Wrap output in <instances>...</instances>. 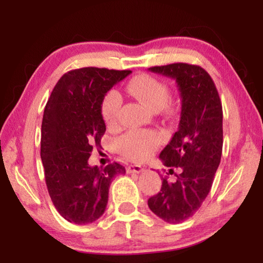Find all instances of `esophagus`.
<instances>
[{
	"mask_svg": "<svg viewBox=\"0 0 263 263\" xmlns=\"http://www.w3.org/2000/svg\"><path fill=\"white\" fill-rule=\"evenodd\" d=\"M142 171H144V168H142L141 166H137V164H135V166L127 167L128 173H137V174H139V173H141Z\"/></svg>",
	"mask_w": 263,
	"mask_h": 263,
	"instance_id": "obj_1",
	"label": "esophagus"
}]
</instances>
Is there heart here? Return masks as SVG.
I'll list each match as a JSON object with an SVG mask.
<instances>
[{
	"label": "heart",
	"mask_w": 263,
	"mask_h": 263,
	"mask_svg": "<svg viewBox=\"0 0 263 263\" xmlns=\"http://www.w3.org/2000/svg\"><path fill=\"white\" fill-rule=\"evenodd\" d=\"M126 90L153 111L162 110L169 99L166 86L147 74H139L133 78L128 82ZM122 103V96L115 89L105 94L101 111L108 126H115L118 123ZM160 142L161 138L153 131L131 130L118 140V149L131 161L140 162L148 159L157 151Z\"/></svg>",
	"instance_id": "1"
}]
</instances>
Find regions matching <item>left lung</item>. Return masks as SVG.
I'll use <instances>...</instances> for the list:
<instances>
[{
	"instance_id": "1",
	"label": "left lung",
	"mask_w": 263,
	"mask_h": 263,
	"mask_svg": "<svg viewBox=\"0 0 263 263\" xmlns=\"http://www.w3.org/2000/svg\"><path fill=\"white\" fill-rule=\"evenodd\" d=\"M148 70L174 80L180 91L179 128L159 158L169 174L174 168L181 173L174 182L162 177L160 193L148 199L151 211L169 224H179L201 208L220 163L221 102L211 77L199 66L179 62Z\"/></svg>"
}]
</instances>
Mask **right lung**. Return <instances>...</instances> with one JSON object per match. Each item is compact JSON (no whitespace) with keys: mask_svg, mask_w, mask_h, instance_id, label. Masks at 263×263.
<instances>
[{"mask_svg":"<svg viewBox=\"0 0 263 263\" xmlns=\"http://www.w3.org/2000/svg\"><path fill=\"white\" fill-rule=\"evenodd\" d=\"M131 70L86 67L62 75L44 110L41 157L48 194L69 222L86 225L103 215L112 179L125 174L117 162L89 166L92 146L105 132L104 96Z\"/></svg>","mask_w":263,"mask_h":263,"instance_id":"add662e5","label":"right lung"}]
</instances>
